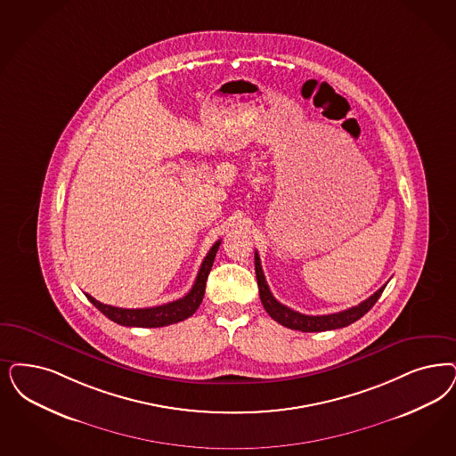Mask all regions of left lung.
Wrapping results in <instances>:
<instances>
[{"mask_svg": "<svg viewBox=\"0 0 456 456\" xmlns=\"http://www.w3.org/2000/svg\"><path fill=\"white\" fill-rule=\"evenodd\" d=\"M254 265H256V278H257V286H259V297H261V303H263L265 310L273 320H276L278 323H281L283 327H288L291 330L327 331L344 329L346 325L357 322L359 318L367 314L376 305L377 299L382 295V291L386 288V284H384L380 289H377L370 298L362 301L357 306H352L348 310L338 312V314H316V316L303 314L284 306L273 297V293L269 291V286H267L257 252H254Z\"/></svg>", "mask_w": 456, "mask_h": 456, "instance_id": "8db88e82", "label": "left lung"}]
</instances>
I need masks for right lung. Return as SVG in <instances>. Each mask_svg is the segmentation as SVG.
<instances>
[{
	"instance_id": "right-lung-1",
	"label": "right lung",
	"mask_w": 456,
	"mask_h": 456,
	"mask_svg": "<svg viewBox=\"0 0 456 456\" xmlns=\"http://www.w3.org/2000/svg\"><path fill=\"white\" fill-rule=\"evenodd\" d=\"M219 246L220 240H217L210 248V251L207 252L204 263L199 269L195 283L191 286L189 293L183 298L176 299L172 303L159 305V306H153V308H136L134 310V308H118V306L104 305V303L97 301L87 293H86V297L101 314H106L110 320L119 323V325H125V327L157 329V327H167V325H172V323L183 322L197 312V308L200 306V303L204 299L205 283H207L208 273H210L212 265H214L216 254L219 251Z\"/></svg>"
}]
</instances>
